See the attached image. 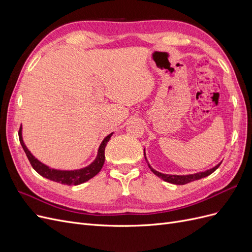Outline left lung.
Returning <instances> with one entry per match:
<instances>
[{
  "label": "left lung",
  "mask_w": 252,
  "mask_h": 252,
  "mask_svg": "<svg viewBox=\"0 0 252 252\" xmlns=\"http://www.w3.org/2000/svg\"><path fill=\"white\" fill-rule=\"evenodd\" d=\"M144 157H145V159H146V161H147L146 156H145V149H144ZM220 164H222V162H220V164H218L217 166L213 167V168H211V169H208V170L203 171V172H197V173H194V174H187V175L164 174V173H161V172L155 170L149 164H148V166H149V168H150V170L152 172H154L156 175H158V178H161L162 180H164L165 182H168V183H171V184H175V185H185V184H187V183H190V182H193V181H196V180H200V179L208 177L209 174H211L213 171H216L219 168V166Z\"/></svg>",
  "instance_id": "8db88e82"
}]
</instances>
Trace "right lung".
<instances>
[{"label":"right lung","instance_id":"1","mask_svg":"<svg viewBox=\"0 0 252 252\" xmlns=\"http://www.w3.org/2000/svg\"><path fill=\"white\" fill-rule=\"evenodd\" d=\"M111 135H112V133L108 134L103 140V142L100 145V147H98L97 156H96L95 159L90 165L85 167V168L78 169V170H57V169L49 168L48 166L41 163L39 159L35 158L32 154H30V151L27 149L26 145L24 144V141H23V138H22V125L20 127V130H19L20 143L22 145L23 149H24L25 154L29 159V162L32 166V168L44 178H46L53 182L61 183V184L69 185V186L70 185H80L84 182H87L88 180L93 179L94 175H96L98 172L101 171L102 167L104 165V162H105V147H106V145H107L108 141L110 140Z\"/></svg>","mask_w":252,"mask_h":252}]
</instances>
